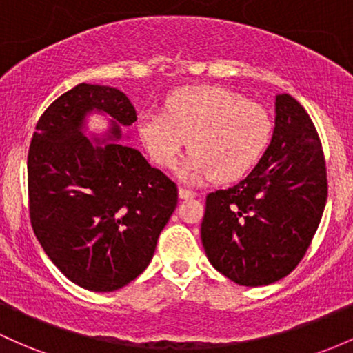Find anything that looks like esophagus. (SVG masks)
<instances>
[{"label":"esophagus","mask_w":353,"mask_h":353,"mask_svg":"<svg viewBox=\"0 0 353 353\" xmlns=\"http://www.w3.org/2000/svg\"><path fill=\"white\" fill-rule=\"evenodd\" d=\"M178 196H180L181 200H192L193 196H195V193L192 190H187V188H178Z\"/></svg>","instance_id":"obj_1"}]
</instances>
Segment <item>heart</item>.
<instances>
[{"mask_svg":"<svg viewBox=\"0 0 353 353\" xmlns=\"http://www.w3.org/2000/svg\"><path fill=\"white\" fill-rule=\"evenodd\" d=\"M271 131V117L261 105L215 85L178 90L166 101L165 112L138 117L139 138L163 168L175 166L188 139L192 153L178 175L190 183L244 176L266 151Z\"/></svg>","mask_w":353,"mask_h":353,"instance_id":"b5f03b06","label":"heart"}]
</instances>
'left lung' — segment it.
I'll list each match as a JSON object with an SVG mask.
<instances>
[{
  "mask_svg": "<svg viewBox=\"0 0 353 353\" xmlns=\"http://www.w3.org/2000/svg\"><path fill=\"white\" fill-rule=\"evenodd\" d=\"M274 131L244 180L208 193L200 237L210 264L241 286H266L305 256L327 202V168L312 119L276 96Z\"/></svg>",
  "mask_w": 353,
  "mask_h": 353,
  "instance_id": "obj_1",
  "label": "left lung"
}]
</instances>
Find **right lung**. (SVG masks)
Masks as SVG:
<instances>
[{
	"label": "right lung",
	"mask_w": 353,
	"mask_h": 353,
	"mask_svg": "<svg viewBox=\"0 0 353 353\" xmlns=\"http://www.w3.org/2000/svg\"><path fill=\"white\" fill-rule=\"evenodd\" d=\"M90 114L108 119L102 135L88 131ZM136 119L119 89L82 82L48 105L33 132V232L52 263L84 290L108 293L138 278L176 207V185L119 143Z\"/></svg>",
	"instance_id": "right-lung-1"
}]
</instances>
